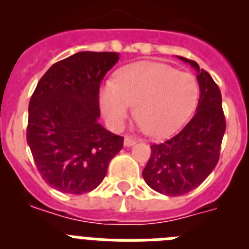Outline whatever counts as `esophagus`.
Instances as JSON below:
<instances>
[{"label": "esophagus", "mask_w": 249, "mask_h": 249, "mask_svg": "<svg viewBox=\"0 0 249 249\" xmlns=\"http://www.w3.org/2000/svg\"><path fill=\"white\" fill-rule=\"evenodd\" d=\"M133 144H136L135 138L131 137V136H126V137H124V146L131 147V146H133Z\"/></svg>", "instance_id": "obj_1"}]
</instances>
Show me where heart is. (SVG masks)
Returning <instances> with one entry per match:
<instances>
[{
    "instance_id": "b5f03b06",
    "label": "heart",
    "mask_w": 249,
    "mask_h": 249,
    "mask_svg": "<svg viewBox=\"0 0 249 249\" xmlns=\"http://www.w3.org/2000/svg\"><path fill=\"white\" fill-rule=\"evenodd\" d=\"M198 96V82L193 74L166 63L142 61L120 70L114 83H106L100 103L113 128H121L137 105L136 114L149 135L166 137L188 120Z\"/></svg>"
}]
</instances>
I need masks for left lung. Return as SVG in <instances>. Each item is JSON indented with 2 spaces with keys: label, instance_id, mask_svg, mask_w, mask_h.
Wrapping results in <instances>:
<instances>
[{
  "label": "left lung",
  "instance_id": "left-lung-1",
  "mask_svg": "<svg viewBox=\"0 0 249 249\" xmlns=\"http://www.w3.org/2000/svg\"><path fill=\"white\" fill-rule=\"evenodd\" d=\"M197 71L199 101L192 120L163 143L152 144L142 176L160 195L182 196L199 186L218 163L226 118L222 96L211 74L192 59L178 56Z\"/></svg>",
  "mask_w": 249,
  "mask_h": 249
}]
</instances>
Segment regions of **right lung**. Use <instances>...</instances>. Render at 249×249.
Returning a JSON list of instances; mask_svg holds the SVG:
<instances>
[{
  "mask_svg": "<svg viewBox=\"0 0 249 249\" xmlns=\"http://www.w3.org/2000/svg\"><path fill=\"white\" fill-rule=\"evenodd\" d=\"M118 59L116 52L72 54L51 66L31 97L27 143L41 177L59 192L93 191L122 149L123 137L98 123L101 81Z\"/></svg>",
  "mask_w": 249,
  "mask_h": 249,
  "instance_id": "obj_1",
  "label": "right lung"
}]
</instances>
